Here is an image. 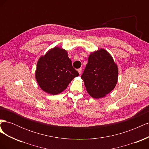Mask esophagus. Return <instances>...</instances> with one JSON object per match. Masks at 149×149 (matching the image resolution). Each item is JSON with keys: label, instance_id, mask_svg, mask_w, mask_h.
Segmentation results:
<instances>
[{"label": "esophagus", "instance_id": "34e87169", "mask_svg": "<svg viewBox=\"0 0 149 149\" xmlns=\"http://www.w3.org/2000/svg\"><path fill=\"white\" fill-rule=\"evenodd\" d=\"M78 71L79 74H81V72H82V69H81V68H79V69H78Z\"/></svg>", "mask_w": 149, "mask_h": 149}]
</instances>
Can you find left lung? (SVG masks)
Wrapping results in <instances>:
<instances>
[{
	"label": "left lung",
	"mask_w": 149,
	"mask_h": 149,
	"mask_svg": "<svg viewBox=\"0 0 149 149\" xmlns=\"http://www.w3.org/2000/svg\"><path fill=\"white\" fill-rule=\"evenodd\" d=\"M81 78L89 95L95 99L101 98L115 88L118 68L110 54L101 48L89 55Z\"/></svg>",
	"instance_id": "obj_1"
}]
</instances>
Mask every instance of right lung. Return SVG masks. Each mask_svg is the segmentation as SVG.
<instances>
[{
    "label": "right lung",
    "instance_id": "obj_1",
    "mask_svg": "<svg viewBox=\"0 0 149 149\" xmlns=\"http://www.w3.org/2000/svg\"><path fill=\"white\" fill-rule=\"evenodd\" d=\"M78 76L67 52L58 47L50 49L39 58L35 71V78L40 88L52 95L63 91Z\"/></svg>",
    "mask_w": 149,
    "mask_h": 149
}]
</instances>
